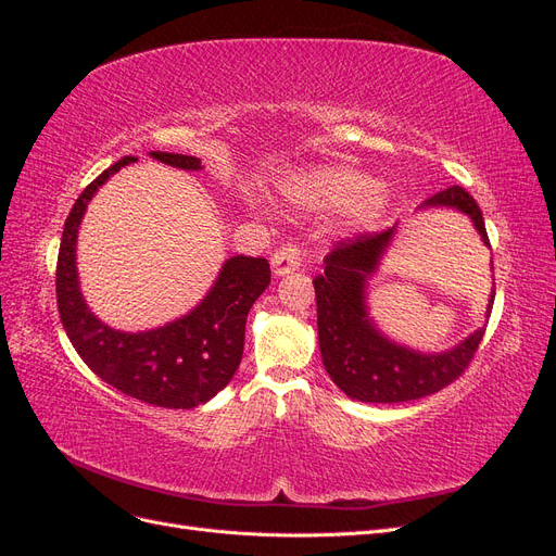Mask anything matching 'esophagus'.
Instances as JSON below:
<instances>
[{"mask_svg": "<svg viewBox=\"0 0 556 556\" xmlns=\"http://www.w3.org/2000/svg\"><path fill=\"white\" fill-rule=\"evenodd\" d=\"M301 262H304V250H301L296 243H285L271 255V268H274L276 276H285V274L296 271Z\"/></svg>", "mask_w": 556, "mask_h": 556, "instance_id": "esophagus-1", "label": "esophagus"}]
</instances>
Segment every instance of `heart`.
Wrapping results in <instances>:
<instances>
[{"label": "heart", "mask_w": 556, "mask_h": 556, "mask_svg": "<svg viewBox=\"0 0 556 556\" xmlns=\"http://www.w3.org/2000/svg\"><path fill=\"white\" fill-rule=\"evenodd\" d=\"M296 197L306 204L323 208L355 206V220L359 225L378 223L387 208V190L382 185L352 169L315 172L296 182Z\"/></svg>", "instance_id": "obj_1"}]
</instances>
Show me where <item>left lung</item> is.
<instances>
[{
  "label": "left lung",
  "instance_id": "left-lung-1",
  "mask_svg": "<svg viewBox=\"0 0 556 556\" xmlns=\"http://www.w3.org/2000/svg\"><path fill=\"white\" fill-rule=\"evenodd\" d=\"M433 206L466 213L484 245H490L482 211L459 185L429 197L419 208ZM394 231L396 227L359 233V237L336 243L325 260V274L313 280L317 339L327 374L341 392L364 403H401L435 394L466 371L484 336V327H480L452 350L425 355V352L396 345L376 329L366 311V278L376 274L394 239ZM492 304L494 292L490 308Z\"/></svg>",
  "mask_w": 556,
  "mask_h": 556
}]
</instances>
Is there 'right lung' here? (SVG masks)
Instances as JSON below:
<instances>
[{
  "label": "right lung",
  "instance_id": "1",
  "mask_svg": "<svg viewBox=\"0 0 556 556\" xmlns=\"http://www.w3.org/2000/svg\"><path fill=\"white\" fill-rule=\"evenodd\" d=\"M150 157L185 172L201 169V160L192 155L153 150ZM131 162L137 157L127 155L99 174L66 217L55 274L58 311L72 345L94 376L150 406L194 408L213 399L237 374L243 357L245 319L271 282V268L264 257L237 255L225 262L201 304L174 323L139 333L104 325L88 308L78 288L76 239L88 201L121 166Z\"/></svg>",
  "mask_w": 556,
  "mask_h": 556
}]
</instances>
